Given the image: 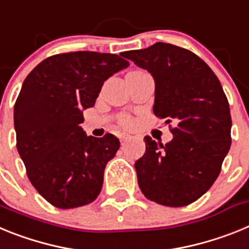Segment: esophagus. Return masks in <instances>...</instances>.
<instances>
[{"label":"esophagus","mask_w":249,"mask_h":249,"mask_svg":"<svg viewBox=\"0 0 249 249\" xmlns=\"http://www.w3.org/2000/svg\"><path fill=\"white\" fill-rule=\"evenodd\" d=\"M129 138H131V136L127 135V133H121V135H120V140H121V142H122V143H126Z\"/></svg>","instance_id":"34e87169"}]
</instances>
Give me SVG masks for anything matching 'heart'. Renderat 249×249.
<instances>
[{
	"label": "heart",
	"mask_w": 249,
	"mask_h": 249,
	"mask_svg": "<svg viewBox=\"0 0 249 249\" xmlns=\"http://www.w3.org/2000/svg\"><path fill=\"white\" fill-rule=\"evenodd\" d=\"M124 122H127V121H124Z\"/></svg>",
	"instance_id": "heart-1"
}]
</instances>
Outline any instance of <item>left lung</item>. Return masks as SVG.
Segmentation results:
<instances>
[{
	"instance_id": "obj_1",
	"label": "left lung",
	"mask_w": 249,
	"mask_h": 249,
	"mask_svg": "<svg viewBox=\"0 0 249 249\" xmlns=\"http://www.w3.org/2000/svg\"><path fill=\"white\" fill-rule=\"evenodd\" d=\"M123 56L153 77L156 116L176 123L167 144L144 137L146 152L135 163L138 186L156 203L187 206L210 190L230 151L232 120L221 82L203 59L169 43Z\"/></svg>"
}]
</instances>
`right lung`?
Here are the masks:
<instances>
[{"mask_svg":"<svg viewBox=\"0 0 249 249\" xmlns=\"http://www.w3.org/2000/svg\"><path fill=\"white\" fill-rule=\"evenodd\" d=\"M128 66L118 54L78 51L43 59L23 81L13 111L17 151L31 183L57 208L85 206L100 195L120 141L86 135L83 111L105 81Z\"/></svg>","mask_w":249,"mask_h":249,"instance_id":"right-lung-1","label":"right lung"}]
</instances>
